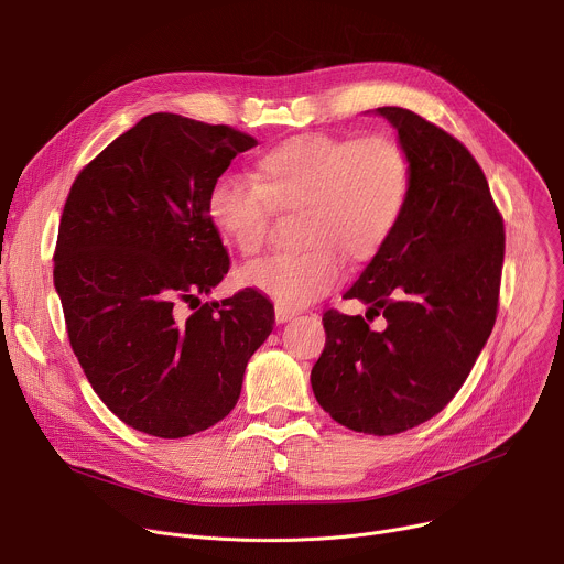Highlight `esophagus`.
<instances>
[{"mask_svg":"<svg viewBox=\"0 0 564 564\" xmlns=\"http://www.w3.org/2000/svg\"><path fill=\"white\" fill-rule=\"evenodd\" d=\"M293 316H295V311H293V308L275 306V321H278V323H286V321H291Z\"/></svg>","mask_w":564,"mask_h":564,"instance_id":"esophagus-1","label":"esophagus"}]
</instances>
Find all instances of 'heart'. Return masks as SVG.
<instances>
[{"mask_svg": "<svg viewBox=\"0 0 564 564\" xmlns=\"http://www.w3.org/2000/svg\"><path fill=\"white\" fill-rule=\"evenodd\" d=\"M410 187L408 152L390 137L302 134L267 150L253 181L217 178L206 215L241 258H253L267 243L273 213L302 210L306 248L241 271L243 284L284 308H300L343 280V256L365 264L383 253L405 215Z\"/></svg>", "mask_w": 564, "mask_h": 564, "instance_id": "b5f03b06", "label": "heart"}]
</instances>
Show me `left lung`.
Returning a JSON list of instances; mask_svg holds the SVG:
<instances>
[{"mask_svg": "<svg viewBox=\"0 0 564 564\" xmlns=\"http://www.w3.org/2000/svg\"><path fill=\"white\" fill-rule=\"evenodd\" d=\"M412 165L405 215L345 297L387 318L373 333L362 316L323 314L327 343L311 388L340 425L399 434L440 414L484 349L499 306L505 221L488 181L446 130L403 107H379Z\"/></svg>", "mask_w": 564, "mask_h": 564, "instance_id": "1", "label": "left lung"}]
</instances>
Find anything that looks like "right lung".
Returning <instances> with one entry per match:
<instances>
[{"label":"right lung","mask_w":564,"mask_h":564,"mask_svg":"<svg viewBox=\"0 0 564 564\" xmlns=\"http://www.w3.org/2000/svg\"><path fill=\"white\" fill-rule=\"evenodd\" d=\"M253 145L228 124L150 113L80 170L59 217L53 282L72 349L100 401L161 440L221 421L275 325L256 289L199 300L230 269L208 191Z\"/></svg>","instance_id":"1"}]
</instances>
